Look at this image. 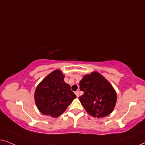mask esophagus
I'll list each match as a JSON object with an SVG mask.
<instances>
[{"label":"esophagus","instance_id":"34e87169","mask_svg":"<svg viewBox=\"0 0 145 145\" xmlns=\"http://www.w3.org/2000/svg\"><path fill=\"white\" fill-rule=\"evenodd\" d=\"M74 94H76V96L77 98H78L79 96H80V95H79V94H79V91H76V92H74Z\"/></svg>","mask_w":145,"mask_h":145}]
</instances>
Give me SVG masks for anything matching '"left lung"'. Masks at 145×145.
Listing matches in <instances>:
<instances>
[{
    "label": "left lung",
    "instance_id": "1",
    "mask_svg": "<svg viewBox=\"0 0 145 145\" xmlns=\"http://www.w3.org/2000/svg\"><path fill=\"white\" fill-rule=\"evenodd\" d=\"M79 85L84 94L78 99L88 114L97 118H104L114 111L116 92L100 73L94 71L84 75Z\"/></svg>",
    "mask_w": 145,
    "mask_h": 145
}]
</instances>
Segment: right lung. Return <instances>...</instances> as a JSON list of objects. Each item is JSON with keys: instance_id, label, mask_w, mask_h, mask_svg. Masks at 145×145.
<instances>
[{"instance_id": "obj_1", "label": "right lung", "mask_w": 145, "mask_h": 145, "mask_svg": "<svg viewBox=\"0 0 145 145\" xmlns=\"http://www.w3.org/2000/svg\"><path fill=\"white\" fill-rule=\"evenodd\" d=\"M59 69L53 71L37 85L35 90V105L39 112L52 118L60 116L76 98L70 85L64 81Z\"/></svg>"}]
</instances>
